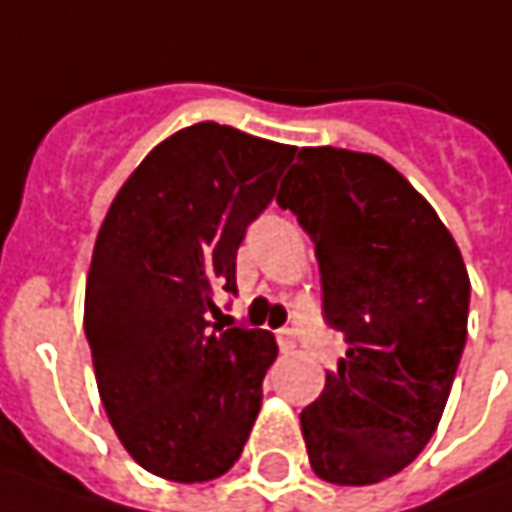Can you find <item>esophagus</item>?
Listing matches in <instances>:
<instances>
[{"label":"esophagus","mask_w":512,"mask_h":512,"mask_svg":"<svg viewBox=\"0 0 512 512\" xmlns=\"http://www.w3.org/2000/svg\"><path fill=\"white\" fill-rule=\"evenodd\" d=\"M279 347H282V353H293L296 350V333L290 330V327H285V330H279Z\"/></svg>","instance_id":"esophagus-1"}]
</instances>
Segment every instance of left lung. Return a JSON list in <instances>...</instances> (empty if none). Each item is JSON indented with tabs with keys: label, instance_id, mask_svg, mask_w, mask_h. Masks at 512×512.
I'll return each instance as SVG.
<instances>
[{
	"label": "left lung",
	"instance_id": "left-lung-1",
	"mask_svg": "<svg viewBox=\"0 0 512 512\" xmlns=\"http://www.w3.org/2000/svg\"><path fill=\"white\" fill-rule=\"evenodd\" d=\"M316 245L325 322L347 342L302 410L310 467L376 484L436 433L467 339L470 279L436 210L373 153L302 148L276 196Z\"/></svg>",
	"mask_w": 512,
	"mask_h": 512
}]
</instances>
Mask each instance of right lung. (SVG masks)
<instances>
[{
  "instance_id": "right-lung-1",
  "label": "right lung",
  "mask_w": 512,
  "mask_h": 512,
  "mask_svg": "<svg viewBox=\"0 0 512 512\" xmlns=\"http://www.w3.org/2000/svg\"><path fill=\"white\" fill-rule=\"evenodd\" d=\"M293 156L190 125L150 150L99 227L85 336L110 424L153 476L210 482L242 456L279 347L267 330L207 319L219 293H236V250Z\"/></svg>"
}]
</instances>
